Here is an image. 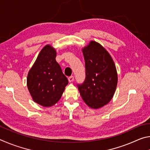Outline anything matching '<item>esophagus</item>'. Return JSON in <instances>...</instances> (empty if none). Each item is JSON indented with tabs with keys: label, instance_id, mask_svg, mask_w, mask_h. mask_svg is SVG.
I'll return each mask as SVG.
<instances>
[{
	"label": "esophagus",
	"instance_id": "esophagus-1",
	"mask_svg": "<svg viewBox=\"0 0 150 150\" xmlns=\"http://www.w3.org/2000/svg\"><path fill=\"white\" fill-rule=\"evenodd\" d=\"M68 81H69V83L73 82V81H74V77H73V76H71V77H69V78H68Z\"/></svg>",
	"mask_w": 150,
	"mask_h": 150
}]
</instances>
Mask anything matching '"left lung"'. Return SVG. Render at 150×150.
Here are the masks:
<instances>
[{"label":"left lung","instance_id":"left-lung-1","mask_svg":"<svg viewBox=\"0 0 150 150\" xmlns=\"http://www.w3.org/2000/svg\"><path fill=\"white\" fill-rule=\"evenodd\" d=\"M85 62V79L78 84L85 103L92 108L103 107L111 100L118 82L116 66L109 53L95 41L82 50Z\"/></svg>","mask_w":150,"mask_h":150}]
</instances>
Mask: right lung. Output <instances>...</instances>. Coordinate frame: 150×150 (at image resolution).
<instances>
[{
	"label": "right lung",
	"instance_id": "add662e5",
	"mask_svg": "<svg viewBox=\"0 0 150 150\" xmlns=\"http://www.w3.org/2000/svg\"><path fill=\"white\" fill-rule=\"evenodd\" d=\"M56 51L50 45L41 50L27 77V87L34 102L45 107L58 102L68 84L55 60Z\"/></svg>",
	"mask_w": 150,
	"mask_h": 150
}]
</instances>
